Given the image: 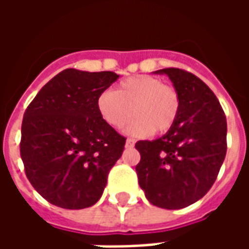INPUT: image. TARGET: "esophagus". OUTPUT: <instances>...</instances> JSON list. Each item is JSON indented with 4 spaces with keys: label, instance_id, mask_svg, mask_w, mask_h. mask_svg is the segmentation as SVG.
Here are the masks:
<instances>
[{
    "label": "esophagus",
    "instance_id": "esophagus-1",
    "mask_svg": "<svg viewBox=\"0 0 249 249\" xmlns=\"http://www.w3.org/2000/svg\"><path fill=\"white\" fill-rule=\"evenodd\" d=\"M135 142L136 141L133 140V139H126V144H125V146H126V148H132V146H135Z\"/></svg>",
    "mask_w": 249,
    "mask_h": 249
}]
</instances>
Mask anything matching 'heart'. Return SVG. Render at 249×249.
<instances>
[{
  "label": "heart",
  "instance_id": "1",
  "mask_svg": "<svg viewBox=\"0 0 249 249\" xmlns=\"http://www.w3.org/2000/svg\"><path fill=\"white\" fill-rule=\"evenodd\" d=\"M180 104L176 88L149 74L128 77L97 98L101 117L114 129L123 128L132 113L135 119L126 130L135 136L167 133L178 120Z\"/></svg>",
  "mask_w": 249,
  "mask_h": 249
}]
</instances>
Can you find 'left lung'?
<instances>
[{"label": "left lung", "mask_w": 249, "mask_h": 249, "mask_svg": "<svg viewBox=\"0 0 249 249\" xmlns=\"http://www.w3.org/2000/svg\"><path fill=\"white\" fill-rule=\"evenodd\" d=\"M180 94V113L165 135L136 142L141 189L149 203L165 209L185 208L208 192L227 153V119L214 93L192 73L165 68Z\"/></svg>", "instance_id": "obj_1"}]
</instances>
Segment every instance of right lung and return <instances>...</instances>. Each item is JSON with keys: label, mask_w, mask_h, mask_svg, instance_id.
<instances>
[{"label": "right lung", "mask_w": 249, "mask_h": 249, "mask_svg": "<svg viewBox=\"0 0 249 249\" xmlns=\"http://www.w3.org/2000/svg\"><path fill=\"white\" fill-rule=\"evenodd\" d=\"M117 78L114 71L65 69L25 110L19 142L25 175L53 205L82 209L101 197L126 140L97 109L98 96Z\"/></svg>", "instance_id": "1"}]
</instances>
